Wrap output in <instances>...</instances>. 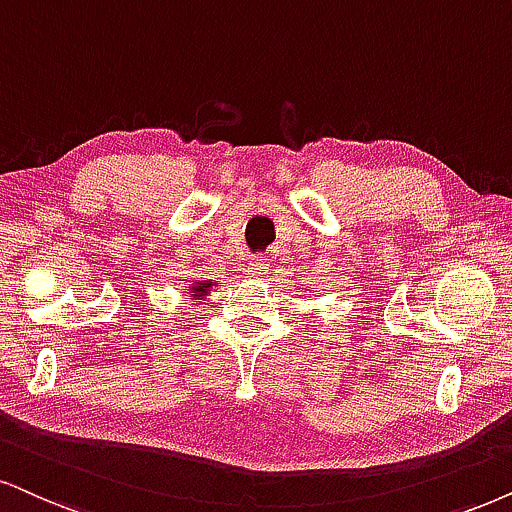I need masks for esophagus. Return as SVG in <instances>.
Instances as JSON below:
<instances>
[{"label": "esophagus", "mask_w": 512, "mask_h": 512, "mask_svg": "<svg viewBox=\"0 0 512 512\" xmlns=\"http://www.w3.org/2000/svg\"><path fill=\"white\" fill-rule=\"evenodd\" d=\"M248 269H250L252 278H260V276H264V274H267V271H269V262H267V257H252L250 264H248Z\"/></svg>", "instance_id": "obj_1"}]
</instances>
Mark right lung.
I'll list each match as a JSON object with an SVG mask.
<instances>
[{"instance_id":"right-lung-1","label":"right lung","mask_w":512,"mask_h":512,"mask_svg":"<svg viewBox=\"0 0 512 512\" xmlns=\"http://www.w3.org/2000/svg\"><path fill=\"white\" fill-rule=\"evenodd\" d=\"M212 286H217V283L215 281H191L189 283V297L193 302L203 300V297L210 293Z\"/></svg>"}]
</instances>
